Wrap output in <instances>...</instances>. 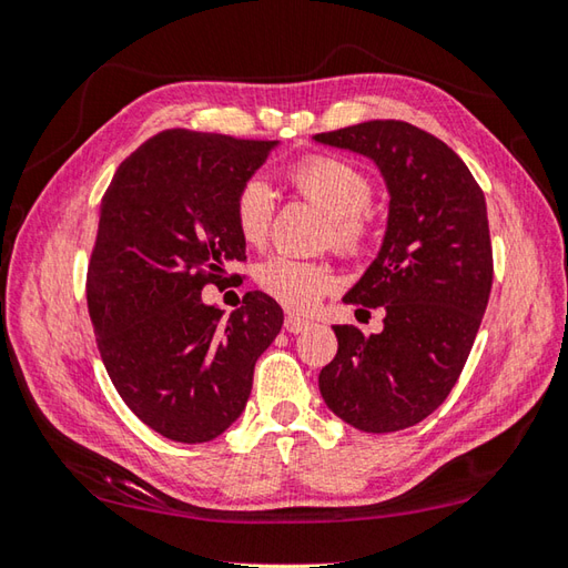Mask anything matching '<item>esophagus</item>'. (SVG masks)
Returning a JSON list of instances; mask_svg holds the SVG:
<instances>
[{
	"label": "esophagus",
	"mask_w": 568,
	"mask_h": 568,
	"mask_svg": "<svg viewBox=\"0 0 568 568\" xmlns=\"http://www.w3.org/2000/svg\"><path fill=\"white\" fill-rule=\"evenodd\" d=\"M310 320H305V317H297V315H287L285 317V329L291 332V334H300V332H305L307 327H310Z\"/></svg>",
	"instance_id": "obj_1"
}]
</instances>
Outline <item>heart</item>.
<instances>
[{
    "label": "heart",
    "mask_w": 568,
    "mask_h": 568,
    "mask_svg": "<svg viewBox=\"0 0 568 568\" xmlns=\"http://www.w3.org/2000/svg\"><path fill=\"white\" fill-rule=\"evenodd\" d=\"M287 183L300 197L327 214L324 241L336 251L361 253L371 234L373 183L358 165L336 155H307L287 171ZM273 197L268 185L258 178L246 180L234 200V224L239 236L251 246H261L271 229ZM256 283L261 291L287 310L305 312L315 307L332 291L334 271L329 263L268 256L256 268Z\"/></svg>",
    "instance_id": "obj_1"
}]
</instances>
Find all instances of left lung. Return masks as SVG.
<instances>
[{
	"label": "left lung",
	"mask_w": 568,
	"mask_h": 568,
	"mask_svg": "<svg viewBox=\"0 0 568 568\" xmlns=\"http://www.w3.org/2000/svg\"><path fill=\"white\" fill-rule=\"evenodd\" d=\"M317 143L366 155L390 195L376 261L344 303L383 307V332L336 324L339 348L320 373L336 417L385 434L429 417L462 376L493 285L484 190L437 136L376 119L317 134Z\"/></svg>",
	"instance_id": "1"
}]
</instances>
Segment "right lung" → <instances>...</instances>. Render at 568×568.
Returning <instances> with one entry per match:
<instances>
[{
    "label": "right lung",
    "instance_id": "right-lung-1",
    "mask_svg": "<svg viewBox=\"0 0 568 568\" xmlns=\"http://www.w3.org/2000/svg\"><path fill=\"white\" fill-rule=\"evenodd\" d=\"M277 141L168 129L116 168L100 204L88 310L116 393L165 439L202 444L244 413L253 366L283 327L261 291L226 320L202 303L246 261L234 224L239 187Z\"/></svg>",
    "mask_w": 568,
    "mask_h": 568
}]
</instances>
